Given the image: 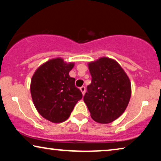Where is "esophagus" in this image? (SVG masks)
Returning <instances> with one entry per match:
<instances>
[{"label": "esophagus", "instance_id": "1", "mask_svg": "<svg viewBox=\"0 0 161 161\" xmlns=\"http://www.w3.org/2000/svg\"><path fill=\"white\" fill-rule=\"evenodd\" d=\"M80 90L81 93H82L83 95H84V94H85V92H86V87H85V86L80 87Z\"/></svg>", "mask_w": 161, "mask_h": 161}]
</instances>
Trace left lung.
Wrapping results in <instances>:
<instances>
[{
  "label": "left lung",
  "instance_id": "1",
  "mask_svg": "<svg viewBox=\"0 0 161 161\" xmlns=\"http://www.w3.org/2000/svg\"><path fill=\"white\" fill-rule=\"evenodd\" d=\"M92 75L83 100L98 123L114 122L124 113L131 97L130 80L114 59L101 57L88 64Z\"/></svg>",
  "mask_w": 161,
  "mask_h": 161
}]
</instances>
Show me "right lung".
Returning a JSON list of instances; mask_svg holds the SVG:
<instances>
[{"label":"right lung","mask_w":161,"mask_h":161,"mask_svg":"<svg viewBox=\"0 0 161 161\" xmlns=\"http://www.w3.org/2000/svg\"><path fill=\"white\" fill-rule=\"evenodd\" d=\"M75 63L61 58H52L37 68L31 80V94L39 114L53 123L64 122L82 93L69 76Z\"/></svg>","instance_id":"add662e5"}]
</instances>
